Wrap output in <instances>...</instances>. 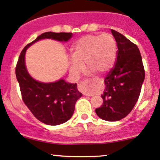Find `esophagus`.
Masks as SVG:
<instances>
[{
  "mask_svg": "<svg viewBox=\"0 0 160 160\" xmlns=\"http://www.w3.org/2000/svg\"><path fill=\"white\" fill-rule=\"evenodd\" d=\"M81 83H83V82H81ZM84 95H86V96H90V95H88L86 93H84Z\"/></svg>",
  "mask_w": 160,
  "mask_h": 160,
  "instance_id": "esophagus-1",
  "label": "esophagus"
}]
</instances>
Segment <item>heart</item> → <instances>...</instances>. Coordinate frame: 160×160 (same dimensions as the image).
<instances>
[{
	"label": "heart",
	"instance_id": "b5f03b06",
	"mask_svg": "<svg viewBox=\"0 0 160 160\" xmlns=\"http://www.w3.org/2000/svg\"><path fill=\"white\" fill-rule=\"evenodd\" d=\"M117 56V43L110 34H88L76 41L72 47L70 71L78 77L85 64L87 70L104 74L112 69Z\"/></svg>",
	"mask_w": 160,
	"mask_h": 160
}]
</instances>
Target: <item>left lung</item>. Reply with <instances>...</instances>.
Instances as JSON below:
<instances>
[{
	"label": "left lung",
	"instance_id": "1",
	"mask_svg": "<svg viewBox=\"0 0 160 160\" xmlns=\"http://www.w3.org/2000/svg\"><path fill=\"white\" fill-rule=\"evenodd\" d=\"M117 43L116 63L105 79L101 96L103 104L95 113L104 120L118 121L126 117L138 102L145 71L139 49L120 33L111 29Z\"/></svg>",
	"mask_w": 160,
	"mask_h": 160
}]
</instances>
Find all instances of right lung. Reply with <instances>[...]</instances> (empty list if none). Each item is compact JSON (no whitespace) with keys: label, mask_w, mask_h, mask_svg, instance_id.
Returning a JSON list of instances; mask_svg holds the SVG:
<instances>
[{"label":"right lung","mask_w":160,"mask_h":160,"mask_svg":"<svg viewBox=\"0 0 160 160\" xmlns=\"http://www.w3.org/2000/svg\"><path fill=\"white\" fill-rule=\"evenodd\" d=\"M71 38L72 33L49 32L41 34L22 49L16 67V76L24 103L38 120L47 125L57 126L70 120L82 93L78 91L77 83H69L62 79L54 82H41L32 78L25 66V52L40 40L66 42Z\"/></svg>","instance_id":"right-lung-1"}]
</instances>
